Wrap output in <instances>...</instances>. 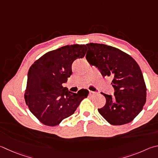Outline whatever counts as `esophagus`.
I'll return each mask as SVG.
<instances>
[{"label":"esophagus","mask_w":158,"mask_h":158,"mask_svg":"<svg viewBox=\"0 0 158 158\" xmlns=\"http://www.w3.org/2000/svg\"><path fill=\"white\" fill-rule=\"evenodd\" d=\"M89 93H90V94H97V92H94V91H91V90H89Z\"/></svg>","instance_id":"1"}]
</instances>
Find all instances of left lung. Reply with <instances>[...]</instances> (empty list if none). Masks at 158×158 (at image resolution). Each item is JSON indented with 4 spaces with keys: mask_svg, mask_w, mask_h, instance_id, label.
<instances>
[{
    "mask_svg": "<svg viewBox=\"0 0 158 158\" xmlns=\"http://www.w3.org/2000/svg\"><path fill=\"white\" fill-rule=\"evenodd\" d=\"M86 59L104 77L113 78L114 96L102 93L106 102L99 114L112 125L128 124L142 111L147 99V86L141 69L133 58L118 48L100 44H86Z\"/></svg>",
    "mask_w": 158,
    "mask_h": 158,
    "instance_id": "1",
    "label": "left lung"
}]
</instances>
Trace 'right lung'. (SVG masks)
I'll return each mask as SVG.
<instances>
[{"label": "right lung", "mask_w": 158, "mask_h": 158, "mask_svg": "<svg viewBox=\"0 0 158 158\" xmlns=\"http://www.w3.org/2000/svg\"><path fill=\"white\" fill-rule=\"evenodd\" d=\"M85 45H65L44 54L34 62L27 74L25 103L44 125L54 127L71 116L89 92L71 93L62 84L72 74V64L84 57Z\"/></svg>", "instance_id": "obj_1"}]
</instances>
